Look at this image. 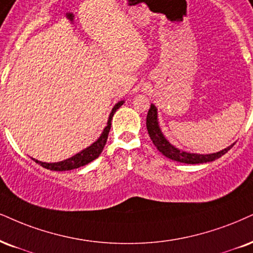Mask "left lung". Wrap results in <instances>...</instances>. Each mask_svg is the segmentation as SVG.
Listing matches in <instances>:
<instances>
[{
  "label": "left lung",
  "mask_w": 253,
  "mask_h": 253,
  "mask_svg": "<svg viewBox=\"0 0 253 253\" xmlns=\"http://www.w3.org/2000/svg\"><path fill=\"white\" fill-rule=\"evenodd\" d=\"M146 129H148L149 136H150L151 141L154 143L156 148H157V150L160 151L162 155H164L165 157L170 158V160H172L174 162H179V163L199 164L212 162L214 160H217V158L222 157L223 155H225L233 146L232 144L222 151L210 155L190 154V152L178 150V149L174 148L173 145H171L170 143L167 141V138L163 136V133H162L157 121V109H156L154 104L150 105V109H149L148 111V116H146Z\"/></svg>",
  "instance_id": "8db88e82"
}]
</instances>
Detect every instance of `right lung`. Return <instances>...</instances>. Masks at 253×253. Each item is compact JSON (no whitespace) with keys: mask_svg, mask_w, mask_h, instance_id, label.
Listing matches in <instances>:
<instances>
[{"mask_svg":"<svg viewBox=\"0 0 253 253\" xmlns=\"http://www.w3.org/2000/svg\"><path fill=\"white\" fill-rule=\"evenodd\" d=\"M123 103H124L123 101H121V102H118L116 105H115L114 109H112L110 116H109L108 126H105L104 130H103L101 137H99V138L95 143H93V144L90 145L89 148L84 149L83 151L79 152V154L73 156L71 158H68V160L62 161V162H57V163H44V162H40L37 160H34V158L33 160L35 161L37 164H40L41 167L45 168V169H48V170H52V171H65V170L77 169V168L83 167V165L88 164V163H90V162H92L93 160H96V158L101 155L103 148H104L105 143H107L109 131H110V127H111L112 116H114L115 112H116L117 109L120 108Z\"/></svg>","mask_w":253,"mask_h":253,"instance_id":"add662e5","label":"right lung"}]
</instances>
